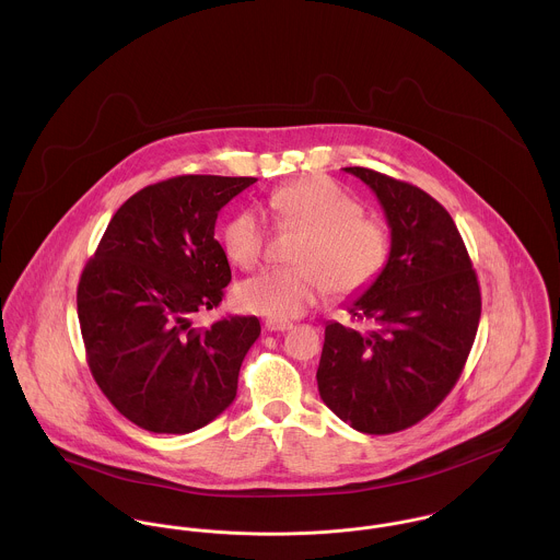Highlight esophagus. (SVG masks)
Returning <instances> with one entry per match:
<instances>
[{
    "label": "esophagus",
    "instance_id": "obj_1",
    "mask_svg": "<svg viewBox=\"0 0 560 560\" xmlns=\"http://www.w3.org/2000/svg\"><path fill=\"white\" fill-rule=\"evenodd\" d=\"M291 327H293L291 320L265 319V329H267V331H287V329H291Z\"/></svg>",
    "mask_w": 560,
    "mask_h": 560
}]
</instances>
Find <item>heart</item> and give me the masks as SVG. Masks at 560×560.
I'll use <instances>...</instances> for the list:
<instances>
[{
  "label": "heart",
  "mask_w": 560,
  "mask_h": 560,
  "mask_svg": "<svg viewBox=\"0 0 560 560\" xmlns=\"http://www.w3.org/2000/svg\"><path fill=\"white\" fill-rule=\"evenodd\" d=\"M284 224L306 231L293 267H267L243 280L235 300L243 311L269 319L302 317L329 289L358 295L371 289L393 256L390 231L364 218V207L325 176H306L278 187L269 198ZM267 229L256 209H243L222 226L226 258L241 269L254 267L265 249Z\"/></svg>",
  "instance_id": "heart-1"
}]
</instances>
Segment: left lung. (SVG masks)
I'll return each instance as SVG.
<instances>
[{
    "label": "left lung",
    "instance_id": "8db88e82",
    "mask_svg": "<svg viewBox=\"0 0 560 560\" xmlns=\"http://www.w3.org/2000/svg\"><path fill=\"white\" fill-rule=\"evenodd\" d=\"M345 172L375 191L393 256L382 278L347 306L364 327L325 325L317 384L340 420L386 435L420 422L457 384L479 329V280L438 200L369 167Z\"/></svg>",
    "mask_w": 560,
    "mask_h": 560
}]
</instances>
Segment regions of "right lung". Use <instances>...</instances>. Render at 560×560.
<instances>
[{
    "mask_svg": "<svg viewBox=\"0 0 560 560\" xmlns=\"http://www.w3.org/2000/svg\"><path fill=\"white\" fill-rule=\"evenodd\" d=\"M254 176L185 174L133 194L112 218L78 287L88 366L109 402L153 433H191L237 397L256 317L194 327L231 282L215 222Z\"/></svg>",
    "mask_w": 560,
    "mask_h": 560,
    "instance_id": "add662e5",
    "label": "right lung"
}]
</instances>
